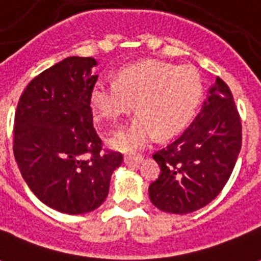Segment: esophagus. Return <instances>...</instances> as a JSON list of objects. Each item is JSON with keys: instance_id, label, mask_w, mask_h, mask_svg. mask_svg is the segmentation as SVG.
Wrapping results in <instances>:
<instances>
[{"instance_id": "34e87169", "label": "esophagus", "mask_w": 261, "mask_h": 261, "mask_svg": "<svg viewBox=\"0 0 261 261\" xmlns=\"http://www.w3.org/2000/svg\"><path fill=\"white\" fill-rule=\"evenodd\" d=\"M143 157L141 154H128L124 157V163L127 165H134V164H139L142 163Z\"/></svg>"}]
</instances>
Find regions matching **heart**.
I'll return each mask as SVG.
<instances>
[{
	"label": "heart",
	"instance_id": "heart-1",
	"mask_svg": "<svg viewBox=\"0 0 261 261\" xmlns=\"http://www.w3.org/2000/svg\"><path fill=\"white\" fill-rule=\"evenodd\" d=\"M202 81L191 66L145 61L122 67L116 81L100 80L90 90V106L100 123L116 124L134 108L137 116L112 137L111 145L130 151L155 133L172 137L188 124L202 97Z\"/></svg>",
	"mask_w": 261,
	"mask_h": 261
}]
</instances>
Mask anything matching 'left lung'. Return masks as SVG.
<instances>
[{
    "mask_svg": "<svg viewBox=\"0 0 261 261\" xmlns=\"http://www.w3.org/2000/svg\"><path fill=\"white\" fill-rule=\"evenodd\" d=\"M243 126L234 98L219 77L195 120L153 153L159 177L149 186L151 203L172 214H188L217 198L241 149Z\"/></svg>",
    "mask_w": 261,
    "mask_h": 261,
    "instance_id": "8db88e82",
    "label": "left lung"
}]
</instances>
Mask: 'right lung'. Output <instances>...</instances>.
Here are the masks:
<instances>
[{"label": "right lung", "instance_id": "add662e5", "mask_svg": "<svg viewBox=\"0 0 261 261\" xmlns=\"http://www.w3.org/2000/svg\"><path fill=\"white\" fill-rule=\"evenodd\" d=\"M96 59L70 57L31 80L14 115L13 153L31 191L51 208L85 214L110 191L119 151L102 149L90 90Z\"/></svg>", "mask_w": 261, "mask_h": 261}]
</instances>
